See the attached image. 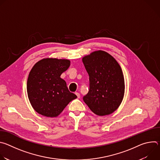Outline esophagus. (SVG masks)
Segmentation results:
<instances>
[{"instance_id": "34e87169", "label": "esophagus", "mask_w": 160, "mask_h": 160, "mask_svg": "<svg viewBox=\"0 0 160 160\" xmlns=\"http://www.w3.org/2000/svg\"><path fill=\"white\" fill-rule=\"evenodd\" d=\"M75 94L77 95V98H80V93H78V92H76V93H75Z\"/></svg>"}]
</instances>
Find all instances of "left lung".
<instances>
[{
    "mask_svg": "<svg viewBox=\"0 0 160 160\" xmlns=\"http://www.w3.org/2000/svg\"><path fill=\"white\" fill-rule=\"evenodd\" d=\"M89 75V90L83 99L94 113L108 115L120 105L125 82L122 68L108 53L98 51L82 59Z\"/></svg>",
    "mask_w": 160,
    "mask_h": 160,
    "instance_id": "left-lung-1",
    "label": "left lung"
}]
</instances>
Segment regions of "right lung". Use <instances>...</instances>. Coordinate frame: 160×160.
Instances as JSON below:
<instances>
[{
	"label": "right lung",
	"mask_w": 160,
	"mask_h": 160,
	"mask_svg": "<svg viewBox=\"0 0 160 160\" xmlns=\"http://www.w3.org/2000/svg\"><path fill=\"white\" fill-rule=\"evenodd\" d=\"M70 65L67 59H43L30 72L27 93L33 109L40 115L56 117L77 96L70 92L60 76Z\"/></svg>",
	"instance_id": "right-lung-1"
}]
</instances>
